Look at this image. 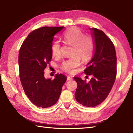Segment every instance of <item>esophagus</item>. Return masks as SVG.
<instances>
[{
    "mask_svg": "<svg viewBox=\"0 0 133 133\" xmlns=\"http://www.w3.org/2000/svg\"><path fill=\"white\" fill-rule=\"evenodd\" d=\"M73 79L72 77L71 76H67V81H72V80Z\"/></svg>",
    "mask_w": 133,
    "mask_h": 133,
    "instance_id": "1",
    "label": "esophagus"
}]
</instances>
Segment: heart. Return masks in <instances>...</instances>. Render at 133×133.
Masks as SVG:
<instances>
[{"instance_id":"heart-1","label":"heart","mask_w":133,"mask_h":133,"mask_svg":"<svg viewBox=\"0 0 133 133\" xmlns=\"http://www.w3.org/2000/svg\"><path fill=\"white\" fill-rule=\"evenodd\" d=\"M63 39L65 44L72 46V57L63 61L61 68L64 72L72 74L81 65V58L83 61H88L92 56L94 50V42L89 37L84 35L82 30L77 27L71 28L64 32ZM51 51L54 57L60 56L61 44L59 42L52 43Z\"/></svg>"}]
</instances>
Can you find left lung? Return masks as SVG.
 <instances>
[{"mask_svg":"<svg viewBox=\"0 0 133 133\" xmlns=\"http://www.w3.org/2000/svg\"><path fill=\"white\" fill-rule=\"evenodd\" d=\"M89 29L94 39V54L84 71L92 78L87 82L74 77L78 84L75 97L83 106L95 107L105 100L113 87L117 74V57L115 46L105 34L95 28Z\"/></svg>","mask_w":133,"mask_h":133,"instance_id":"obj_1","label":"left lung"}]
</instances>
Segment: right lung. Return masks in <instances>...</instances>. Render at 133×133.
<instances>
[{
  "instance_id": "right-lung-1",
  "label": "right lung",
  "mask_w": 133,
  "mask_h": 133,
  "mask_svg": "<svg viewBox=\"0 0 133 133\" xmlns=\"http://www.w3.org/2000/svg\"><path fill=\"white\" fill-rule=\"evenodd\" d=\"M64 28L44 26L29 34L18 54L20 79L25 93L32 103L42 108L57 103L67 77L56 74L53 80L46 79L44 70L51 60L54 36Z\"/></svg>"
}]
</instances>
